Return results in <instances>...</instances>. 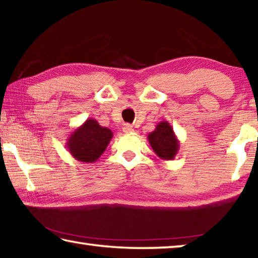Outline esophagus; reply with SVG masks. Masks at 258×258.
Listing matches in <instances>:
<instances>
[{"label": "esophagus", "mask_w": 258, "mask_h": 258, "mask_svg": "<svg viewBox=\"0 0 258 258\" xmlns=\"http://www.w3.org/2000/svg\"><path fill=\"white\" fill-rule=\"evenodd\" d=\"M133 131H134V128L131 125H128V124H125L123 126V132L124 133H132Z\"/></svg>", "instance_id": "34e87169"}]
</instances>
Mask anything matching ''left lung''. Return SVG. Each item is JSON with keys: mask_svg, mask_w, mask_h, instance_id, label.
Masks as SVG:
<instances>
[{"mask_svg": "<svg viewBox=\"0 0 258 258\" xmlns=\"http://www.w3.org/2000/svg\"><path fill=\"white\" fill-rule=\"evenodd\" d=\"M148 141L155 154L163 160H173L180 149V141L171 124L166 120L157 124L155 131L148 134Z\"/></svg>", "mask_w": 258, "mask_h": 258, "instance_id": "8db88e82", "label": "left lung"}]
</instances>
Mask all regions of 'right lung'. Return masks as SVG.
<instances>
[{"instance_id": "obj_1", "label": "right lung", "mask_w": 258, "mask_h": 258, "mask_svg": "<svg viewBox=\"0 0 258 258\" xmlns=\"http://www.w3.org/2000/svg\"><path fill=\"white\" fill-rule=\"evenodd\" d=\"M112 135L111 130L103 127L93 118H87L81 126L72 131L66 146L76 160L94 163L106 151Z\"/></svg>"}]
</instances>
